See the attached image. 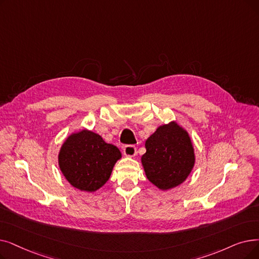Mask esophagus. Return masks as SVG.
Returning <instances> with one entry per match:
<instances>
[{"instance_id":"34e87169","label":"esophagus","mask_w":259,"mask_h":259,"mask_svg":"<svg viewBox=\"0 0 259 259\" xmlns=\"http://www.w3.org/2000/svg\"><path fill=\"white\" fill-rule=\"evenodd\" d=\"M122 150H123V154L127 156H134L137 154V148H136V146H133V145L123 146Z\"/></svg>"}]
</instances>
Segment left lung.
<instances>
[{"mask_svg": "<svg viewBox=\"0 0 259 259\" xmlns=\"http://www.w3.org/2000/svg\"><path fill=\"white\" fill-rule=\"evenodd\" d=\"M142 164L149 181L160 189L183 183L195 164V153L188 134L176 122L164 125L146 141Z\"/></svg>", "mask_w": 259, "mask_h": 259, "instance_id": "8db88e82", "label": "left lung"}]
</instances>
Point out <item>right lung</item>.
Instances as JSON below:
<instances>
[{
	"label": "right lung",
	"instance_id": "obj_1",
	"mask_svg": "<svg viewBox=\"0 0 259 259\" xmlns=\"http://www.w3.org/2000/svg\"><path fill=\"white\" fill-rule=\"evenodd\" d=\"M120 151L98 134L82 130L67 138L59 152V166L74 187L95 192L111 176Z\"/></svg>",
	"mask_w": 259,
	"mask_h": 259
}]
</instances>
